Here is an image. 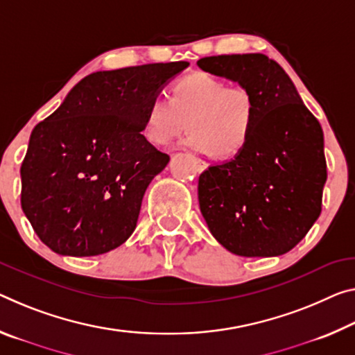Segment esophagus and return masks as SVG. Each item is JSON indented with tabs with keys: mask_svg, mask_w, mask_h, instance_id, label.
Returning <instances> with one entry per match:
<instances>
[{
	"mask_svg": "<svg viewBox=\"0 0 355 355\" xmlns=\"http://www.w3.org/2000/svg\"><path fill=\"white\" fill-rule=\"evenodd\" d=\"M196 164H198V171L199 172L205 171V168H207V162L204 159H200V157H198V159H196Z\"/></svg>",
	"mask_w": 355,
	"mask_h": 355,
	"instance_id": "esophagus-1",
	"label": "esophagus"
}]
</instances>
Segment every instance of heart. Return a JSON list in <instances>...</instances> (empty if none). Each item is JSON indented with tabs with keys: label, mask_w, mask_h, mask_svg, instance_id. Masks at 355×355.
Segmentation results:
<instances>
[{
	"label": "heart",
	"mask_w": 355,
	"mask_h": 355,
	"mask_svg": "<svg viewBox=\"0 0 355 355\" xmlns=\"http://www.w3.org/2000/svg\"><path fill=\"white\" fill-rule=\"evenodd\" d=\"M256 120V101L241 83L226 85L221 78L196 72L178 80L172 99L156 94L144 115V136L167 145L187 126L188 147L229 156L245 147Z\"/></svg>",
	"instance_id": "1"
}]
</instances>
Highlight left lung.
Returning <instances> with one entry per match:
<instances>
[{
	"instance_id": "left-lung-1",
	"label": "left lung",
	"mask_w": 355,
	"mask_h": 355,
	"mask_svg": "<svg viewBox=\"0 0 355 355\" xmlns=\"http://www.w3.org/2000/svg\"><path fill=\"white\" fill-rule=\"evenodd\" d=\"M198 66L248 87L256 101L245 147L234 159L200 173L202 216L234 254H284L320 215L327 180L322 128L283 67L266 55L205 56Z\"/></svg>"
}]
</instances>
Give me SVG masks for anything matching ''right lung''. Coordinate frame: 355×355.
<instances>
[{
	"instance_id": "add662e5",
	"label": "right lung",
	"mask_w": 355,
	"mask_h": 355,
	"mask_svg": "<svg viewBox=\"0 0 355 355\" xmlns=\"http://www.w3.org/2000/svg\"><path fill=\"white\" fill-rule=\"evenodd\" d=\"M188 66L172 61L93 72L33 129L20 200L44 245L83 257L131 237L145 191L171 159L142 134L145 109Z\"/></svg>"
}]
</instances>
